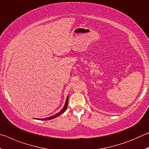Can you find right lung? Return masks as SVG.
<instances>
[{
  "mask_svg": "<svg viewBox=\"0 0 149 149\" xmlns=\"http://www.w3.org/2000/svg\"><path fill=\"white\" fill-rule=\"evenodd\" d=\"M68 97H67V99H66V101H65V103L64 107V108H62V110L60 111V112H58V114H55L54 116H50V117L47 118H44V119H41V120H49L54 119V118H56V117H58V116H59L61 115V114H62V113L64 112H65V110H66L67 107H68ZM39 120H41V119H39Z\"/></svg>",
  "mask_w": 149,
  "mask_h": 149,
  "instance_id": "add662e5",
  "label": "right lung"
}]
</instances>
